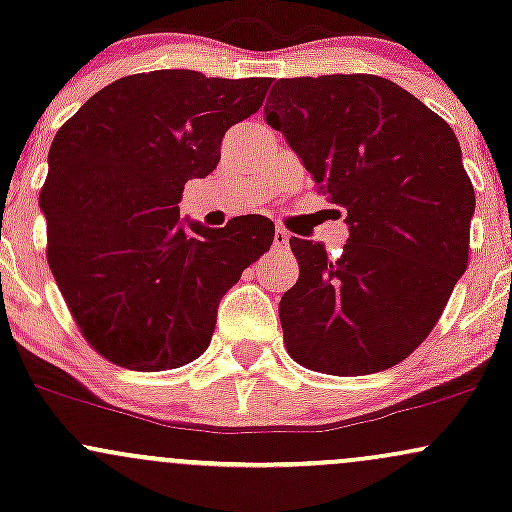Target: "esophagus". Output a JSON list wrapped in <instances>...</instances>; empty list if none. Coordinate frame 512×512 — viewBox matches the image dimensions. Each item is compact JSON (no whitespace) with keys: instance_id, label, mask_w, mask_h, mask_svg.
<instances>
[{"instance_id":"34e87169","label":"esophagus","mask_w":512,"mask_h":512,"mask_svg":"<svg viewBox=\"0 0 512 512\" xmlns=\"http://www.w3.org/2000/svg\"><path fill=\"white\" fill-rule=\"evenodd\" d=\"M289 231H284V228H276L274 231V250H284L289 248Z\"/></svg>"}]
</instances>
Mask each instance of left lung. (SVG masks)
Wrapping results in <instances>:
<instances>
[{
	"instance_id": "left-lung-1",
	"label": "left lung",
	"mask_w": 512,
	"mask_h": 512,
	"mask_svg": "<svg viewBox=\"0 0 512 512\" xmlns=\"http://www.w3.org/2000/svg\"><path fill=\"white\" fill-rule=\"evenodd\" d=\"M264 115L349 223L337 260L289 240L298 281L279 303L286 351L344 378L397 366L436 327L469 262L474 187L455 132L375 74L279 79Z\"/></svg>"
}]
</instances>
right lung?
I'll return each instance as SVG.
<instances>
[{
	"label": "right lung",
	"mask_w": 512,
	"mask_h": 512,
	"mask_svg": "<svg viewBox=\"0 0 512 512\" xmlns=\"http://www.w3.org/2000/svg\"><path fill=\"white\" fill-rule=\"evenodd\" d=\"M269 84L192 69L122 76L52 139L40 190L48 264L88 346L115 366L156 373L202 356L219 301L272 248L267 216L185 228L178 207Z\"/></svg>",
	"instance_id": "add662e5"
}]
</instances>
